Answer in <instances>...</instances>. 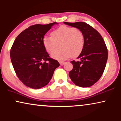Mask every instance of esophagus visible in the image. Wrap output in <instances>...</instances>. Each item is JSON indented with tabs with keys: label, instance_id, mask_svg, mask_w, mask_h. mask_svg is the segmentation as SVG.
<instances>
[{
	"label": "esophagus",
	"instance_id": "obj_1",
	"mask_svg": "<svg viewBox=\"0 0 121 121\" xmlns=\"http://www.w3.org/2000/svg\"><path fill=\"white\" fill-rule=\"evenodd\" d=\"M60 64L61 65H64V64H65V62H63V61H60L59 62Z\"/></svg>",
	"mask_w": 121,
	"mask_h": 121
}]
</instances>
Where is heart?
Here are the masks:
<instances>
[{
	"label": "heart",
	"mask_w": 121,
	"mask_h": 121,
	"mask_svg": "<svg viewBox=\"0 0 121 121\" xmlns=\"http://www.w3.org/2000/svg\"><path fill=\"white\" fill-rule=\"evenodd\" d=\"M51 36L43 37V45L46 52L50 55L53 53L52 57L59 61L66 60L71 56L77 57L84 48V35L75 27L61 25L54 30ZM59 44L61 50L54 53Z\"/></svg>",
	"instance_id": "heart-1"
}]
</instances>
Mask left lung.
<instances>
[{
  "label": "left lung",
  "instance_id": "1",
  "mask_svg": "<svg viewBox=\"0 0 121 121\" xmlns=\"http://www.w3.org/2000/svg\"><path fill=\"white\" fill-rule=\"evenodd\" d=\"M64 23L78 29L85 37L84 48L77 57L81 61H71L73 69L69 72V76L76 86H92L102 76L107 61L108 51L104 40L97 30L86 22Z\"/></svg>",
  "mask_w": 121,
  "mask_h": 121
}]
</instances>
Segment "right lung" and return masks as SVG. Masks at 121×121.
Returning a JSON list of instances; mask_svg holds the SVG:
<instances>
[{"instance_id":"add662e5","label":"right lung","mask_w":121,"mask_h":121,"mask_svg":"<svg viewBox=\"0 0 121 121\" xmlns=\"http://www.w3.org/2000/svg\"><path fill=\"white\" fill-rule=\"evenodd\" d=\"M56 22L36 24L22 31L10 50V59L16 75L26 86L40 88L45 86L60 66L50 57L43 45V38Z\"/></svg>"}]
</instances>
